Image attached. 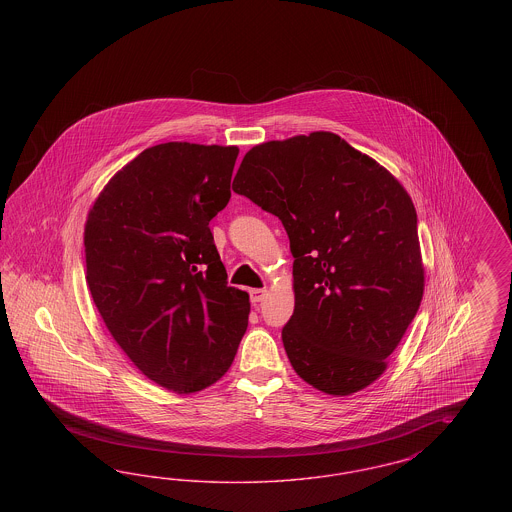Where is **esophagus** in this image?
<instances>
[{
	"instance_id": "esophagus-1",
	"label": "esophagus",
	"mask_w": 512,
	"mask_h": 512,
	"mask_svg": "<svg viewBox=\"0 0 512 512\" xmlns=\"http://www.w3.org/2000/svg\"><path fill=\"white\" fill-rule=\"evenodd\" d=\"M265 295H267V290H251V292H249V297H251V303H253V305L261 303V301L265 299Z\"/></svg>"
}]
</instances>
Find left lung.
<instances>
[{"mask_svg": "<svg viewBox=\"0 0 512 512\" xmlns=\"http://www.w3.org/2000/svg\"><path fill=\"white\" fill-rule=\"evenodd\" d=\"M232 190L288 232L295 309L282 341L293 370L328 395L365 390L424 293L411 195L332 132L251 147Z\"/></svg>", "mask_w": 512, "mask_h": 512, "instance_id": "8db88e82", "label": "left lung"}]
</instances>
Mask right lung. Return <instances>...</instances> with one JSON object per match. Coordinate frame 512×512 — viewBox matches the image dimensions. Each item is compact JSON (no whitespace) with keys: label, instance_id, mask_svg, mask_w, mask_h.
Segmentation results:
<instances>
[{"label":"right lung","instance_id":"1","mask_svg":"<svg viewBox=\"0 0 512 512\" xmlns=\"http://www.w3.org/2000/svg\"><path fill=\"white\" fill-rule=\"evenodd\" d=\"M240 149L147 147L99 194L84 228L86 282L128 359L155 384L194 393L230 368L249 295L228 286L209 222L230 201Z\"/></svg>","mask_w":512,"mask_h":512}]
</instances>
